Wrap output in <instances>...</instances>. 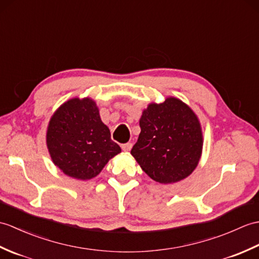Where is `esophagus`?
<instances>
[{
  "label": "esophagus",
  "mask_w": 259,
  "mask_h": 259,
  "mask_svg": "<svg viewBox=\"0 0 259 259\" xmlns=\"http://www.w3.org/2000/svg\"><path fill=\"white\" fill-rule=\"evenodd\" d=\"M121 148H122V150L124 152H129L130 150H131V148H132V143H130V142H127V143H123L122 146H121Z\"/></svg>",
  "instance_id": "obj_1"
}]
</instances>
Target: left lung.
<instances>
[{"instance_id": "1", "label": "left lung", "mask_w": 259, "mask_h": 259, "mask_svg": "<svg viewBox=\"0 0 259 259\" xmlns=\"http://www.w3.org/2000/svg\"><path fill=\"white\" fill-rule=\"evenodd\" d=\"M141 132L131 154L159 183L189 177L201 158L203 138L197 117L181 100L167 98L142 112Z\"/></svg>"}]
</instances>
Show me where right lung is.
I'll return each mask as SVG.
<instances>
[{"label":"right lung","instance_id":"add662e5","mask_svg":"<svg viewBox=\"0 0 259 259\" xmlns=\"http://www.w3.org/2000/svg\"><path fill=\"white\" fill-rule=\"evenodd\" d=\"M47 147L56 166L80 180L95 178L121 152L89 98L71 99L58 108L48 124Z\"/></svg>","mask_w":259,"mask_h":259}]
</instances>
